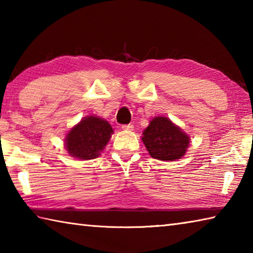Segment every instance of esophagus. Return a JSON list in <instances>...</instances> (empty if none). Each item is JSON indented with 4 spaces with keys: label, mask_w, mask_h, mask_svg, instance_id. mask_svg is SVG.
I'll list each match as a JSON object with an SVG mask.
<instances>
[{
    "label": "esophagus",
    "mask_w": 253,
    "mask_h": 253,
    "mask_svg": "<svg viewBox=\"0 0 253 253\" xmlns=\"http://www.w3.org/2000/svg\"><path fill=\"white\" fill-rule=\"evenodd\" d=\"M122 128L124 130H127V131H131L134 130V126L131 125V124H128V125H123Z\"/></svg>",
    "instance_id": "esophagus-1"
}]
</instances>
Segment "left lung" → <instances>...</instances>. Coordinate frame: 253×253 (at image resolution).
I'll return each mask as SVG.
<instances>
[{"instance_id":"8db88e82","label":"left lung","mask_w":253,"mask_h":253,"mask_svg":"<svg viewBox=\"0 0 253 253\" xmlns=\"http://www.w3.org/2000/svg\"><path fill=\"white\" fill-rule=\"evenodd\" d=\"M141 140L151 157L163 162L180 159L190 144L189 136L165 116L150 121L142 132Z\"/></svg>"}]
</instances>
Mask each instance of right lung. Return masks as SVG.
I'll use <instances>...</instances> for the list:
<instances>
[{
	"mask_svg": "<svg viewBox=\"0 0 253 253\" xmlns=\"http://www.w3.org/2000/svg\"><path fill=\"white\" fill-rule=\"evenodd\" d=\"M113 128L103 118L87 116L68 131L65 138L67 153L81 160L97 158L111 139Z\"/></svg>",
	"mask_w": 253,
	"mask_h": 253,
	"instance_id": "1",
	"label": "right lung"
}]
</instances>
